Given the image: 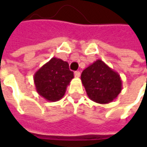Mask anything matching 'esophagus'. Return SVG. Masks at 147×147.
I'll use <instances>...</instances> for the list:
<instances>
[{
    "instance_id": "obj_1",
    "label": "esophagus",
    "mask_w": 147,
    "mask_h": 147,
    "mask_svg": "<svg viewBox=\"0 0 147 147\" xmlns=\"http://www.w3.org/2000/svg\"><path fill=\"white\" fill-rule=\"evenodd\" d=\"M74 75H75L77 78H79L80 75H81V73H80L79 71H75V72H74Z\"/></svg>"
}]
</instances>
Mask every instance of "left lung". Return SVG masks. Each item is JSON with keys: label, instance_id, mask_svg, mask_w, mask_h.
Masks as SVG:
<instances>
[{"label": "left lung", "instance_id": "obj_1", "mask_svg": "<svg viewBox=\"0 0 147 147\" xmlns=\"http://www.w3.org/2000/svg\"><path fill=\"white\" fill-rule=\"evenodd\" d=\"M81 80L88 97L99 104L112 102L121 92L120 75L101 59L82 71Z\"/></svg>", "mask_w": 147, "mask_h": 147}]
</instances>
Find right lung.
Masks as SVG:
<instances>
[{
  "instance_id": "add662e5",
  "label": "right lung",
  "mask_w": 147,
  "mask_h": 147,
  "mask_svg": "<svg viewBox=\"0 0 147 147\" xmlns=\"http://www.w3.org/2000/svg\"><path fill=\"white\" fill-rule=\"evenodd\" d=\"M68 62L53 57L35 73L33 80L37 93L48 101L62 98L66 88L74 78Z\"/></svg>"
}]
</instances>
